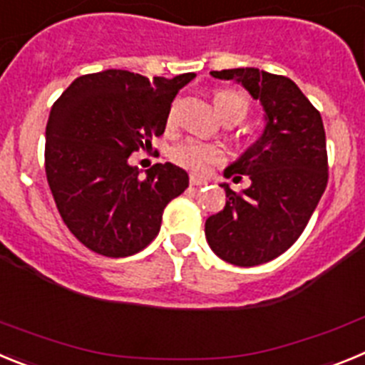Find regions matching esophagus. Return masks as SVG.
Returning a JSON list of instances; mask_svg holds the SVG:
<instances>
[{
	"mask_svg": "<svg viewBox=\"0 0 365 365\" xmlns=\"http://www.w3.org/2000/svg\"><path fill=\"white\" fill-rule=\"evenodd\" d=\"M206 185L205 179H199V177L192 175L190 177V186H193V188H201V186Z\"/></svg>",
	"mask_w": 365,
	"mask_h": 365,
	"instance_id": "1",
	"label": "esophagus"
}]
</instances>
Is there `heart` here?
Masks as SVG:
<instances>
[{"instance_id":"heart-1","label":"heart","mask_w":365,"mask_h":365,"mask_svg":"<svg viewBox=\"0 0 365 365\" xmlns=\"http://www.w3.org/2000/svg\"><path fill=\"white\" fill-rule=\"evenodd\" d=\"M214 100L219 115L227 122L243 120L247 117L248 108H250L248 96L245 93L232 91V89H221V91L215 93ZM173 117H175V111L172 109L168 122H173ZM170 157L177 166L185 168L195 175H205L212 166L221 164L227 159V151L219 144L205 143V140L190 137L177 143L170 151Z\"/></svg>"}]
</instances>
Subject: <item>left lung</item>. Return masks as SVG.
Listing matches in <instances>:
<instances>
[{
  "instance_id": "obj_1",
  "label": "left lung",
  "mask_w": 365,
  "mask_h": 365,
  "mask_svg": "<svg viewBox=\"0 0 365 365\" xmlns=\"http://www.w3.org/2000/svg\"><path fill=\"white\" fill-rule=\"evenodd\" d=\"M235 80L265 109V131L225 177L252 185L240 193L222 185L227 205L206 219L205 234L221 259L254 267L276 259L296 243L329 179L320 111L291 78L254 67L212 71Z\"/></svg>"
}]
</instances>
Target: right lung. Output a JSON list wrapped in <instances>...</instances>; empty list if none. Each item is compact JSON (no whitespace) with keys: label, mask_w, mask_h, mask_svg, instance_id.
I'll return each instance as SVG.
<instances>
[{"label":"right lung","mask_w":365,"mask_h":365,"mask_svg":"<svg viewBox=\"0 0 365 365\" xmlns=\"http://www.w3.org/2000/svg\"><path fill=\"white\" fill-rule=\"evenodd\" d=\"M193 73L153 82L108 69L74 80L51 109L45 173L73 235L108 257L133 256L157 237L166 205L188 188V173L153 164L146 177L130 157L166 128L173 98Z\"/></svg>","instance_id":"obj_1"}]
</instances>
